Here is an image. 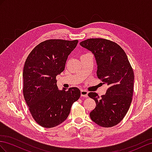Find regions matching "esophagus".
<instances>
[{
	"label": "esophagus",
	"mask_w": 152,
	"mask_h": 152,
	"mask_svg": "<svg viewBox=\"0 0 152 152\" xmlns=\"http://www.w3.org/2000/svg\"><path fill=\"white\" fill-rule=\"evenodd\" d=\"M88 92L85 90H81V97H87Z\"/></svg>",
	"instance_id": "1"
}]
</instances>
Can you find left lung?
Wrapping results in <instances>:
<instances>
[{"mask_svg":"<svg viewBox=\"0 0 152 152\" xmlns=\"http://www.w3.org/2000/svg\"><path fill=\"white\" fill-rule=\"evenodd\" d=\"M90 50L96 61L97 76L107 84L106 94L99 98L88 93L96 107L90 113L95 123L102 127L114 126L121 121L132 100L134 74L125 52L116 43L103 38H90L80 43Z\"/></svg>","mask_w":152,"mask_h":152,"instance_id":"1","label":"left lung"}]
</instances>
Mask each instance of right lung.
I'll return each instance as SVG.
<instances>
[{"label":"right lung","instance_id":"add662e5","mask_svg":"<svg viewBox=\"0 0 152 152\" xmlns=\"http://www.w3.org/2000/svg\"><path fill=\"white\" fill-rule=\"evenodd\" d=\"M77 43V40H45L37 45L26 60L23 94L33 118L43 127L53 128L63 123L73 103L80 98L78 88L59 90L56 80Z\"/></svg>","mask_w":152,"mask_h":152}]
</instances>
